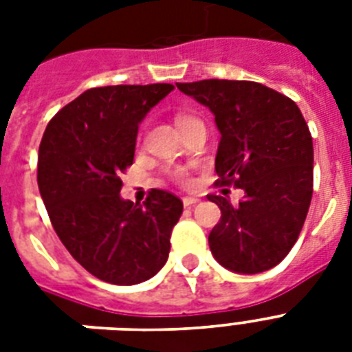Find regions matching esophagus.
Segmentation results:
<instances>
[{
  "label": "esophagus",
  "instance_id": "esophagus-1",
  "mask_svg": "<svg viewBox=\"0 0 352 352\" xmlns=\"http://www.w3.org/2000/svg\"><path fill=\"white\" fill-rule=\"evenodd\" d=\"M197 203H199L197 197H184V199H182V204H184L186 208H190V206H195Z\"/></svg>",
  "mask_w": 352,
  "mask_h": 352
}]
</instances>
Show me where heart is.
Returning <instances> with one entry per match:
<instances>
[{
  "mask_svg": "<svg viewBox=\"0 0 352 352\" xmlns=\"http://www.w3.org/2000/svg\"><path fill=\"white\" fill-rule=\"evenodd\" d=\"M188 120H192V117H188V115H179V117L175 118L177 127H181L182 124H186ZM175 179H177V181H179V182H188L186 175H184V173H182V171H177V173H175Z\"/></svg>",
  "mask_w": 352,
  "mask_h": 352,
  "instance_id": "b5f03b06",
  "label": "heart"
}]
</instances>
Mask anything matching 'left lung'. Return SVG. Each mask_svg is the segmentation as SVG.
<instances>
[{
  "mask_svg": "<svg viewBox=\"0 0 352 352\" xmlns=\"http://www.w3.org/2000/svg\"><path fill=\"white\" fill-rule=\"evenodd\" d=\"M177 87L214 113L221 133L215 184L245 192L235 206L208 195L221 208L208 235L210 250L232 272L276 267L300 237L312 199L314 149L300 107L246 80H201Z\"/></svg>",
  "mask_w": 352,
  "mask_h": 352,
  "instance_id": "8db88e82",
  "label": "left lung"
}]
</instances>
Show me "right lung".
<instances>
[{"instance_id": "right-lung-1", "label": "right lung", "mask_w": 352, "mask_h": 352, "mask_svg": "<svg viewBox=\"0 0 352 352\" xmlns=\"http://www.w3.org/2000/svg\"><path fill=\"white\" fill-rule=\"evenodd\" d=\"M171 84L93 87L47 124L38 153V188L52 228L95 278L137 285L170 254L182 201L151 190L142 204L120 197V173L133 164L138 124Z\"/></svg>"}]
</instances>
